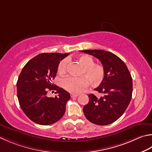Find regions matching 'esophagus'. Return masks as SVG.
<instances>
[{"instance_id": "esophagus-1", "label": "esophagus", "mask_w": 152, "mask_h": 152, "mask_svg": "<svg viewBox=\"0 0 152 152\" xmlns=\"http://www.w3.org/2000/svg\"><path fill=\"white\" fill-rule=\"evenodd\" d=\"M71 96V97H78V94H72L70 95Z\"/></svg>"}]
</instances>
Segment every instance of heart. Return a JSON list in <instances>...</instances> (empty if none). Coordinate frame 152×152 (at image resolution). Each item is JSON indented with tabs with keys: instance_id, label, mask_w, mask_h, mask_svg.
Here are the masks:
<instances>
[{
	"instance_id": "obj_1",
	"label": "heart",
	"mask_w": 152,
	"mask_h": 152,
	"mask_svg": "<svg viewBox=\"0 0 152 152\" xmlns=\"http://www.w3.org/2000/svg\"><path fill=\"white\" fill-rule=\"evenodd\" d=\"M82 66L78 77L68 76L62 81V86L64 90L70 93H80L89 85V81L94 86L99 85L105 77V68L99 64L94 63V59L90 56L81 55L77 58ZM68 64L67 59L60 62L58 72L62 74L66 72Z\"/></svg>"
}]
</instances>
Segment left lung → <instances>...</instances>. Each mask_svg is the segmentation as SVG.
<instances>
[{
	"label": "left lung",
	"mask_w": 152,
	"mask_h": 152,
	"mask_svg": "<svg viewBox=\"0 0 152 152\" xmlns=\"http://www.w3.org/2000/svg\"><path fill=\"white\" fill-rule=\"evenodd\" d=\"M81 51L99 59L105 72L103 81L95 89L102 96L88 95L89 102L83 108L85 117L97 125L111 124L121 117L131 100V75L125 63L113 53L97 49Z\"/></svg>",
	"instance_id": "8db88e82"
}]
</instances>
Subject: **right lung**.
I'll use <instances>...</instances> for the list:
<instances>
[{
	"instance_id": "1",
	"label": "right lung",
	"mask_w": 152,
	"mask_h": 152,
	"mask_svg": "<svg viewBox=\"0 0 152 152\" xmlns=\"http://www.w3.org/2000/svg\"><path fill=\"white\" fill-rule=\"evenodd\" d=\"M68 53H41L23 66L16 84L20 107L29 119L41 125H49L60 120L66 110L70 95L52 84L58 64ZM56 90L55 98L46 96L48 91Z\"/></svg>"
}]
</instances>
